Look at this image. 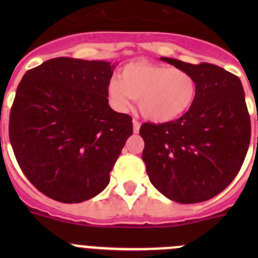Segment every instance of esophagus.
Segmentation results:
<instances>
[{"mask_svg": "<svg viewBox=\"0 0 258 258\" xmlns=\"http://www.w3.org/2000/svg\"><path fill=\"white\" fill-rule=\"evenodd\" d=\"M140 127H141V122L134 118L133 120V132L134 133H138V132H140Z\"/></svg>", "mask_w": 258, "mask_h": 258, "instance_id": "obj_1", "label": "esophagus"}]
</instances>
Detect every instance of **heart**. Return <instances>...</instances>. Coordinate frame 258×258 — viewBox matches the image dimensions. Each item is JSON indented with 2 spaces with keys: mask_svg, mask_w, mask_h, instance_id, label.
Listing matches in <instances>:
<instances>
[{
  "mask_svg": "<svg viewBox=\"0 0 258 258\" xmlns=\"http://www.w3.org/2000/svg\"><path fill=\"white\" fill-rule=\"evenodd\" d=\"M107 95L117 111L124 112L131 107L132 99H138L140 111L146 118L168 122L192 107L198 83L187 71L134 61L122 68L120 80H109Z\"/></svg>",
  "mask_w": 258,
  "mask_h": 258,
  "instance_id": "b5f03b06",
  "label": "heart"
}]
</instances>
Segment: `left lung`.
<instances>
[{"label":"left lung","instance_id":"1","mask_svg":"<svg viewBox=\"0 0 258 258\" xmlns=\"http://www.w3.org/2000/svg\"><path fill=\"white\" fill-rule=\"evenodd\" d=\"M161 60L190 72L198 83V95L174 121L141 126L146 172L173 202H206L231 183L249 147L250 118L243 85L238 76L216 64Z\"/></svg>","mask_w":258,"mask_h":258}]
</instances>
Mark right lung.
I'll return each instance as SVG.
<instances>
[{"label": "right lung", "mask_w": 258, "mask_h": 258, "mask_svg": "<svg viewBox=\"0 0 258 258\" xmlns=\"http://www.w3.org/2000/svg\"><path fill=\"white\" fill-rule=\"evenodd\" d=\"M115 67L61 56L27 71L18 85L9 122L14 155L29 182L56 202L102 192L133 133L131 116L107 99Z\"/></svg>", "instance_id": "right-lung-1"}]
</instances>
